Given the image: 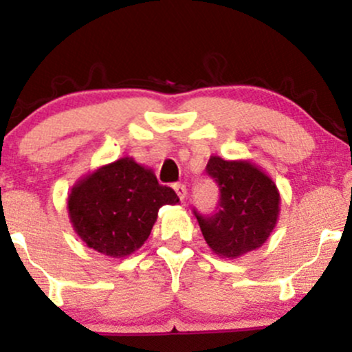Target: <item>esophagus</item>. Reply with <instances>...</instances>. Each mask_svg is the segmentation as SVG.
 <instances>
[{
	"instance_id": "obj_1",
	"label": "esophagus",
	"mask_w": 352,
	"mask_h": 352,
	"mask_svg": "<svg viewBox=\"0 0 352 352\" xmlns=\"http://www.w3.org/2000/svg\"><path fill=\"white\" fill-rule=\"evenodd\" d=\"M173 190L177 192L179 199L182 201H185V199H187V187H185V185H182V184H177V185H173Z\"/></svg>"
}]
</instances>
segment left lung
Masks as SVG:
<instances>
[{"mask_svg":"<svg viewBox=\"0 0 352 352\" xmlns=\"http://www.w3.org/2000/svg\"><path fill=\"white\" fill-rule=\"evenodd\" d=\"M207 172L220 187L212 217L197 215L208 248L220 258L236 260L266 243L280 218V190L252 160L210 157Z\"/></svg>","mask_w":352,"mask_h":352,"instance_id":"obj_1","label":"left lung"}]
</instances>
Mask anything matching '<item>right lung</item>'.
<instances>
[{"label": "right lung", "mask_w": 352, "mask_h": 352, "mask_svg": "<svg viewBox=\"0 0 352 352\" xmlns=\"http://www.w3.org/2000/svg\"><path fill=\"white\" fill-rule=\"evenodd\" d=\"M179 201L170 187L159 185L151 167L127 155L76 180L67 215L89 248L119 260L145 243L162 205Z\"/></svg>", "instance_id": "add662e5"}]
</instances>
